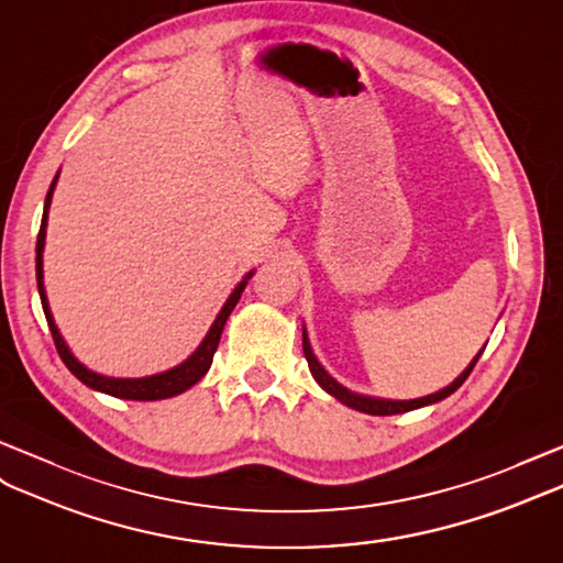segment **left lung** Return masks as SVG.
<instances>
[{
  "label": "left lung",
  "mask_w": 563,
  "mask_h": 563,
  "mask_svg": "<svg viewBox=\"0 0 563 563\" xmlns=\"http://www.w3.org/2000/svg\"><path fill=\"white\" fill-rule=\"evenodd\" d=\"M303 353H306V361H308V367H310L312 377L318 379V385H320L324 391L332 394L334 399L344 401L349 408H355V410H361V413H369V416L406 413V410H413V408H420V406H428V404H437V401L446 399L449 394H454V391L463 385V382L468 379V375L473 373V367H475L477 358H479V355H483V351H479V353L475 355V361L463 369L461 377H456V382H451V385H449L446 389H442V391H434V394H430V396H422V399H413V401H385V399H369V396H358V394H353V391L344 389L341 385H336V382L324 373V367L318 363V358H314V353H312V349H310V341H308L306 329H303Z\"/></svg>",
  "instance_id": "8db88e82"
}]
</instances>
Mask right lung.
Masks as SVG:
<instances>
[{"instance_id":"1","label":"right lung","mask_w":563,"mask_h":563,"mask_svg":"<svg viewBox=\"0 0 563 563\" xmlns=\"http://www.w3.org/2000/svg\"><path fill=\"white\" fill-rule=\"evenodd\" d=\"M59 174L54 176V181L47 190V198H45V212H43V224H40V231H37V245H35V277H37V291H40V300H43V310H45V318H47V324H49V332H52V339H54V346H57L59 351V358L64 361V365L71 369V373L84 382V385H88L90 389H98V391H104L109 396H119V399H133V401H157V399H169V396H176L181 394L186 389H190L196 385L198 379L205 377V373H208L210 365H212V358H214V351L219 346V336H222V329L227 324V318L231 314V310L236 308L239 298L245 289V284H249V279L253 277V272L245 277L234 294L229 296V300L224 303V308L219 310L214 324L210 327L208 336L202 339V344L198 346V351L190 355V358L181 365H176L174 369H169V373H162V375H153V377H141V379H119V377H104V375H98L92 373V369H88L86 365H80L74 353L68 351V346L64 344V339L59 334L57 324H54L52 320V312H49V306H47V296H45V284H43V249H45V229H47V210H49V202H52V190H54V184H57Z\"/></svg>"}]
</instances>
